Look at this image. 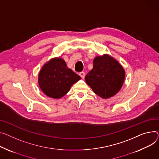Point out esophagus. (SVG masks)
<instances>
[{"label":"esophagus","instance_id":"1","mask_svg":"<svg viewBox=\"0 0 159 159\" xmlns=\"http://www.w3.org/2000/svg\"><path fill=\"white\" fill-rule=\"evenodd\" d=\"M79 75H80L82 79H84V77H85V73H84V71H81V72L79 73Z\"/></svg>","mask_w":159,"mask_h":159}]
</instances>
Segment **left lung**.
<instances>
[{"mask_svg":"<svg viewBox=\"0 0 159 159\" xmlns=\"http://www.w3.org/2000/svg\"><path fill=\"white\" fill-rule=\"evenodd\" d=\"M125 72L120 63L107 54L93 60V68L85 77L93 92L103 98L113 97L121 88Z\"/></svg>","mask_w":159,"mask_h":159,"instance_id":"left-lung-1","label":"left lung"}]
</instances>
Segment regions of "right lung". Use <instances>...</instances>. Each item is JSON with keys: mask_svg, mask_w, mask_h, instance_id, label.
<instances>
[{"mask_svg": "<svg viewBox=\"0 0 159 159\" xmlns=\"http://www.w3.org/2000/svg\"><path fill=\"white\" fill-rule=\"evenodd\" d=\"M81 77L66 66L62 59H50L41 69L39 86L47 96L52 98H61L70 91L73 84Z\"/></svg>", "mask_w": 159, "mask_h": 159, "instance_id": "obj_1", "label": "right lung"}]
</instances>
